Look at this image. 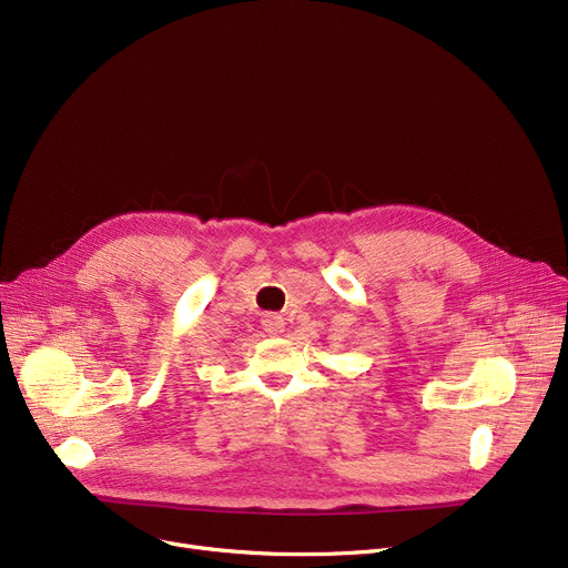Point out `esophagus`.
I'll return each mask as SVG.
<instances>
[{
	"label": "esophagus",
	"instance_id": "34e87169",
	"mask_svg": "<svg viewBox=\"0 0 568 568\" xmlns=\"http://www.w3.org/2000/svg\"><path fill=\"white\" fill-rule=\"evenodd\" d=\"M262 329L268 336H281L285 332V320L281 315H264L262 320Z\"/></svg>",
	"mask_w": 568,
	"mask_h": 568
}]
</instances>
